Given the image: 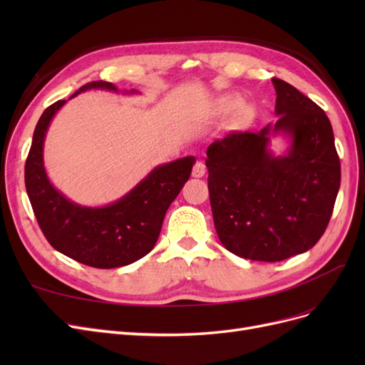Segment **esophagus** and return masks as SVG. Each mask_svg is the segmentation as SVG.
Wrapping results in <instances>:
<instances>
[{
    "label": "esophagus",
    "instance_id": "esophagus-1",
    "mask_svg": "<svg viewBox=\"0 0 365 365\" xmlns=\"http://www.w3.org/2000/svg\"><path fill=\"white\" fill-rule=\"evenodd\" d=\"M205 164L202 161H196L195 165H193V170H192V175L195 176V178H202V176L205 175Z\"/></svg>",
    "mask_w": 365,
    "mask_h": 365
}]
</instances>
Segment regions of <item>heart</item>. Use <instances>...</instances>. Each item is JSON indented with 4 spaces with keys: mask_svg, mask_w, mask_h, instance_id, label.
Returning a JSON list of instances; mask_svg holds the SVG:
<instances>
[{
    "mask_svg": "<svg viewBox=\"0 0 365 365\" xmlns=\"http://www.w3.org/2000/svg\"><path fill=\"white\" fill-rule=\"evenodd\" d=\"M220 105H222V108L224 109H233L235 106H236V101L235 98H231V97H228V98H222V101H220Z\"/></svg>",
    "mask_w": 365,
    "mask_h": 365,
    "instance_id": "obj_1",
    "label": "heart"
}]
</instances>
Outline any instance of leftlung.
Here are the masks:
<instances>
[{"mask_svg":"<svg viewBox=\"0 0 365 365\" xmlns=\"http://www.w3.org/2000/svg\"><path fill=\"white\" fill-rule=\"evenodd\" d=\"M275 120L259 132H231L207 149L216 233L239 257L280 262L311 250L334 212L341 165L326 113L292 85L272 79ZM290 140L284 156L270 137Z\"/></svg>","mask_w":365,"mask_h":365,"instance_id":"1","label":"left lung"}]
</instances>
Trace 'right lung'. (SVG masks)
<instances>
[{"mask_svg":"<svg viewBox=\"0 0 365 365\" xmlns=\"http://www.w3.org/2000/svg\"><path fill=\"white\" fill-rule=\"evenodd\" d=\"M88 90L118 93L111 82H90L70 98ZM135 94L137 91H125ZM67 101L42 113L26 161V189L38 224L50 245L93 268L126 267L155 247L165 212L190 178L193 157L157 165L134 189L105 207L70 201L54 187L43 168V140L53 117Z\"/></svg>","mask_w":365,"mask_h":365,"instance_id":"right-lung-1","label":"right lung"}]
</instances>
